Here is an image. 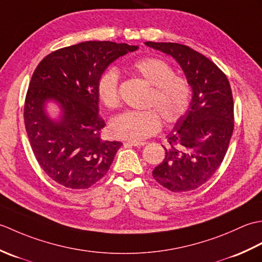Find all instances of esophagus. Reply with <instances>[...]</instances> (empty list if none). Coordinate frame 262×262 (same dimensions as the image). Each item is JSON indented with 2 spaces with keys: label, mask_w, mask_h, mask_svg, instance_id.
<instances>
[{
  "label": "esophagus",
  "mask_w": 262,
  "mask_h": 262,
  "mask_svg": "<svg viewBox=\"0 0 262 262\" xmlns=\"http://www.w3.org/2000/svg\"><path fill=\"white\" fill-rule=\"evenodd\" d=\"M145 142H126L125 145H128V146H136V147H141V146H144L145 145Z\"/></svg>",
  "instance_id": "1"
}]
</instances>
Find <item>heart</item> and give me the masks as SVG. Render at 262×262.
Here are the masks:
<instances>
[{"mask_svg": "<svg viewBox=\"0 0 262 262\" xmlns=\"http://www.w3.org/2000/svg\"><path fill=\"white\" fill-rule=\"evenodd\" d=\"M132 70L152 86L147 107L154 109L125 111L110 121L111 135L129 142H142L157 134L162 127V117L166 124L179 121L190 103L191 88L186 79L174 75V71L163 59L145 57L132 65ZM119 71L105 70L98 81V96L105 107L114 109L119 104Z\"/></svg>", "mask_w": 262, "mask_h": 262, "instance_id": "b5f03b06", "label": "heart"}]
</instances>
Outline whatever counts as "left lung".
Listing matches in <instances>:
<instances>
[{
    "mask_svg": "<svg viewBox=\"0 0 262 262\" xmlns=\"http://www.w3.org/2000/svg\"><path fill=\"white\" fill-rule=\"evenodd\" d=\"M180 65L191 88L189 108L168 135L165 158L152 174L173 192L194 190L223 162L234 128V105L226 75L204 55L176 42L146 41Z\"/></svg>",
    "mask_w": 262,
    "mask_h": 262,
    "instance_id": "8db88e82",
    "label": "left lung"
}]
</instances>
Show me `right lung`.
<instances>
[{
    "mask_svg": "<svg viewBox=\"0 0 262 262\" xmlns=\"http://www.w3.org/2000/svg\"><path fill=\"white\" fill-rule=\"evenodd\" d=\"M138 46L84 41L60 48L38 64L25 103V125L39 165L59 185L85 189L107 173L120 142L100 138L98 81L108 66ZM49 103L60 109L49 115Z\"/></svg>",
    "mask_w": 262,
    "mask_h": 262,
    "instance_id": "obj_1",
    "label": "right lung"
}]
</instances>
